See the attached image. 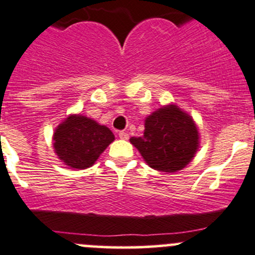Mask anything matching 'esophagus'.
<instances>
[{
    "mask_svg": "<svg viewBox=\"0 0 255 255\" xmlns=\"http://www.w3.org/2000/svg\"><path fill=\"white\" fill-rule=\"evenodd\" d=\"M120 138L123 139V140H127L128 138H129V134H128L127 132H125V130H122V132H120Z\"/></svg>",
    "mask_w": 255,
    "mask_h": 255,
    "instance_id": "34e87169",
    "label": "esophagus"
}]
</instances>
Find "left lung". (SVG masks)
<instances>
[{"label":"left lung","instance_id":"1","mask_svg":"<svg viewBox=\"0 0 255 255\" xmlns=\"http://www.w3.org/2000/svg\"><path fill=\"white\" fill-rule=\"evenodd\" d=\"M198 130L187 114L175 105L159 109L145 120V130L130 143L154 170L176 172L192 161L198 149Z\"/></svg>","mask_w":255,"mask_h":255}]
</instances>
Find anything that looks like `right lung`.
I'll return each instance as SVG.
<instances>
[{
	"label": "right lung",
	"instance_id": "obj_1",
	"mask_svg": "<svg viewBox=\"0 0 255 255\" xmlns=\"http://www.w3.org/2000/svg\"><path fill=\"white\" fill-rule=\"evenodd\" d=\"M115 135L105 126L80 115L69 116L53 134L56 154L72 168H87L94 165Z\"/></svg>",
	"mask_w": 255,
	"mask_h": 255
}]
</instances>
